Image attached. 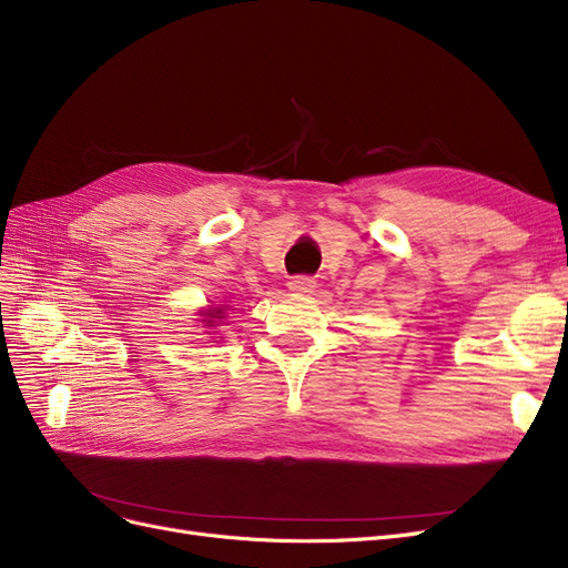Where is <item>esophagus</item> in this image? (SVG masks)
I'll return each instance as SVG.
<instances>
[{"label": "esophagus", "mask_w": 568, "mask_h": 568, "mask_svg": "<svg viewBox=\"0 0 568 568\" xmlns=\"http://www.w3.org/2000/svg\"><path fill=\"white\" fill-rule=\"evenodd\" d=\"M287 287L294 294H308L315 290V281L311 276H294V278H290Z\"/></svg>", "instance_id": "esophagus-1"}]
</instances>
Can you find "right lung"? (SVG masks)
Here are the masks:
<instances>
[{
  "label": "right lung",
  "mask_w": 568,
  "mask_h": 568,
  "mask_svg": "<svg viewBox=\"0 0 568 568\" xmlns=\"http://www.w3.org/2000/svg\"><path fill=\"white\" fill-rule=\"evenodd\" d=\"M209 317L220 320V317H223V311H220V308H213V313H209ZM215 320H204V323H209V327H213V325H215Z\"/></svg>",
  "instance_id": "1"
}]
</instances>
